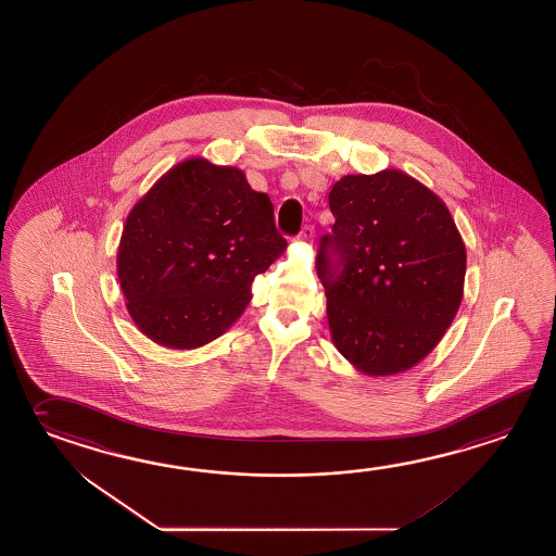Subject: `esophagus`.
I'll return each instance as SVG.
<instances>
[{
  "label": "esophagus",
  "instance_id": "esophagus-1",
  "mask_svg": "<svg viewBox=\"0 0 556 556\" xmlns=\"http://www.w3.org/2000/svg\"><path fill=\"white\" fill-rule=\"evenodd\" d=\"M298 239L304 240V242H312V239H314V227L305 225L304 229L300 230Z\"/></svg>",
  "mask_w": 556,
  "mask_h": 556
}]
</instances>
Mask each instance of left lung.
Returning a JSON list of instances; mask_svg holds the SVG:
<instances>
[{
  "mask_svg": "<svg viewBox=\"0 0 556 556\" xmlns=\"http://www.w3.org/2000/svg\"><path fill=\"white\" fill-rule=\"evenodd\" d=\"M317 252L331 341L369 377L413 369L464 298L466 244L446 203L404 172L345 175Z\"/></svg>",
  "mask_w": 556,
  "mask_h": 556,
  "instance_id": "1",
  "label": "left lung"
}]
</instances>
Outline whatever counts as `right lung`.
<instances>
[{
  "label": "right lung",
  "instance_id": "1",
  "mask_svg": "<svg viewBox=\"0 0 556 556\" xmlns=\"http://www.w3.org/2000/svg\"><path fill=\"white\" fill-rule=\"evenodd\" d=\"M288 242L270 197L244 172L189 157L131 207L116 270L134 324L169 349L223 336L251 302V283Z\"/></svg>",
  "mask_w": 556,
  "mask_h": 556
}]
</instances>
